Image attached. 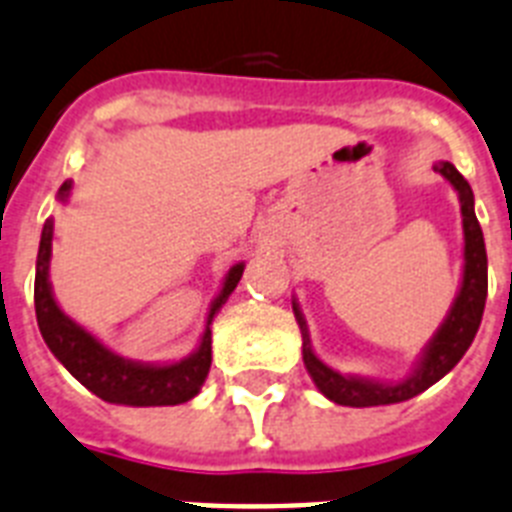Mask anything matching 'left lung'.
I'll return each mask as SVG.
<instances>
[{
    "label": "left lung",
    "mask_w": 512,
    "mask_h": 512,
    "mask_svg": "<svg viewBox=\"0 0 512 512\" xmlns=\"http://www.w3.org/2000/svg\"><path fill=\"white\" fill-rule=\"evenodd\" d=\"M434 170L442 173L452 184V189L458 191L465 239L463 281H460L458 297L452 302L450 313L442 321V326L436 328L429 344L421 350V357H418L410 376L402 378V381H378V378L350 376V373L344 376V373L334 371L331 365H326L321 357L315 355L305 315L299 310L297 299H292L294 318H297L299 331H302V360H305L307 373L318 386V392L336 405L376 407L413 400L415 394L426 392L429 386H434L439 378L447 376L460 363V357L468 352L473 336L479 331L486 302V247L479 220L473 213V191L452 162H436Z\"/></svg>",
    "instance_id": "obj_1"
}]
</instances>
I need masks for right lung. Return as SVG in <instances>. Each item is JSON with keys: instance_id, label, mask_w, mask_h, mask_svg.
I'll list each match as a JSON object with an SVG mask.
<instances>
[{"instance_id": "right-lung-1", "label": "right lung", "mask_w": 512, "mask_h": 512, "mask_svg": "<svg viewBox=\"0 0 512 512\" xmlns=\"http://www.w3.org/2000/svg\"><path fill=\"white\" fill-rule=\"evenodd\" d=\"M70 189H73V181H65L57 191V199L68 202ZM52 236L54 220L47 218V223L41 228L39 257H36L33 305H36V321H39L44 342L52 350V355L68 368L70 376L78 378L91 394H97L99 400L112 402V405L160 407L181 405V402L197 397L207 373H210V363H213L210 323L239 284L244 263H236L223 278L218 297L213 299L210 313H207L205 334L199 339L197 350L176 360V363H139V360H126V357L107 350L97 336L89 334L81 323L62 313L52 294V284H49Z\"/></svg>"}]
</instances>
